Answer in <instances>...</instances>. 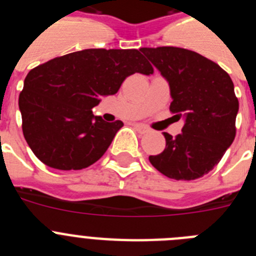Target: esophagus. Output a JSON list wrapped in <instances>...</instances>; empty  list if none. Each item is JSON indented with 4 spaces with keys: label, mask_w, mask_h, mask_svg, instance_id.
<instances>
[{
    "label": "esophagus",
    "mask_w": 256,
    "mask_h": 256,
    "mask_svg": "<svg viewBox=\"0 0 256 256\" xmlns=\"http://www.w3.org/2000/svg\"><path fill=\"white\" fill-rule=\"evenodd\" d=\"M133 126H134V128L137 130V132H140V133H148V130H148V126H144V124L136 123V124H133Z\"/></svg>",
    "instance_id": "obj_1"
}]
</instances>
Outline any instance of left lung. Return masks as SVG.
<instances>
[{
  "mask_svg": "<svg viewBox=\"0 0 256 256\" xmlns=\"http://www.w3.org/2000/svg\"><path fill=\"white\" fill-rule=\"evenodd\" d=\"M141 52L168 82L170 112L184 120L177 137L164 132V151L148 160L168 178L198 180L220 162L236 136L238 100L234 82L198 52L180 47H144Z\"/></svg>",
  "mask_w": 256,
  "mask_h": 256,
  "instance_id": "8db88e82",
  "label": "left lung"
}]
</instances>
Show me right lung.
I'll return each mask as SVG.
<instances>
[{
    "label": "right lung",
    "mask_w": 256,
    "mask_h": 256,
    "mask_svg": "<svg viewBox=\"0 0 256 256\" xmlns=\"http://www.w3.org/2000/svg\"><path fill=\"white\" fill-rule=\"evenodd\" d=\"M140 51L82 50L29 72L19 108L26 144L40 162L60 170H79L106 152L123 122L108 123L94 116L92 108L101 97L116 94L126 76L154 73Z\"/></svg>",
    "instance_id": "1"
}]
</instances>
